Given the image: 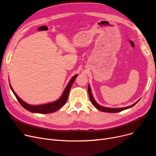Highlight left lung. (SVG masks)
Listing matches in <instances>:
<instances>
[{"label":"left lung","instance_id":"1","mask_svg":"<svg viewBox=\"0 0 156 156\" xmlns=\"http://www.w3.org/2000/svg\"><path fill=\"white\" fill-rule=\"evenodd\" d=\"M88 94H89V98H90V101L91 103H92V105L95 107L97 109L100 110L101 111H103V112H120V111H122L124 110H126V109H127V108H129L131 107H132L133 106H134L136 103L139 102V101L140 100H139L136 101L135 103H133V104H132L130 106H128V107H122V108H110V107H103V106H101L98 104V103L95 101V100H94V98H93V96H92V92H91V88H90V85L88 84Z\"/></svg>","mask_w":156,"mask_h":156}]
</instances>
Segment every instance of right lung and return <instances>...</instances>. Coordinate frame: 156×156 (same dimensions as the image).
<instances>
[{"label": "right lung", "instance_id": "right-lung-1", "mask_svg": "<svg viewBox=\"0 0 156 156\" xmlns=\"http://www.w3.org/2000/svg\"><path fill=\"white\" fill-rule=\"evenodd\" d=\"M77 77V75H75L72 79H71L69 82L67 84L66 87V88L64 89L62 96H61V97L58 99V100H56L53 102L48 103H46V104L40 105H32L28 104V103H27L24 101H23L17 95L16 92H14L10 84V87L13 93L14 94V95H15V96L16 97L18 101L20 102V104L24 107L26 110L34 113L48 114V113H51V112H54L56 111L65 104L66 102V101L68 100V94L71 89V87H72V84L73 83L75 79H76Z\"/></svg>", "mask_w": 156, "mask_h": 156}]
</instances>
